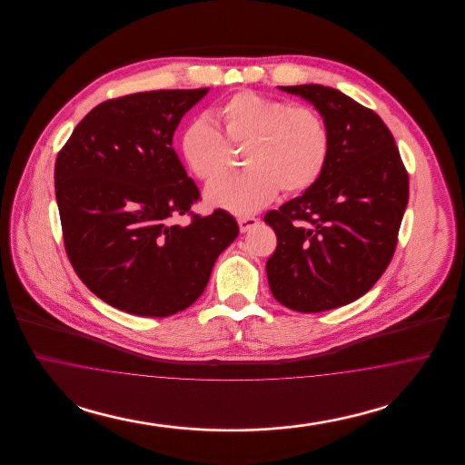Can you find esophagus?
<instances>
[{"label":"esophagus","instance_id":"34e87169","mask_svg":"<svg viewBox=\"0 0 465 465\" xmlns=\"http://www.w3.org/2000/svg\"><path fill=\"white\" fill-rule=\"evenodd\" d=\"M260 223V220L258 218H254V216H241L239 218V226H241V232H249L251 228H254L256 224Z\"/></svg>","mask_w":465,"mask_h":465}]
</instances>
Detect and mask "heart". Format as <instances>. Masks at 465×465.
<instances>
[{
    "label": "heart",
    "instance_id": "1",
    "mask_svg": "<svg viewBox=\"0 0 465 465\" xmlns=\"http://www.w3.org/2000/svg\"><path fill=\"white\" fill-rule=\"evenodd\" d=\"M214 114L223 134L205 116L183 133L181 153L190 171L205 183L214 181L230 167L232 146H243L247 167L207 186L209 203L251 214L275 199L279 188L286 193L305 192L324 173L331 135L312 106L241 90L220 103Z\"/></svg>",
    "mask_w": 465,
    "mask_h": 465
}]
</instances>
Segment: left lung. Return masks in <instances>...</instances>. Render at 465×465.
Segmentation results:
<instances>
[{
    "label": "left lung",
    "instance_id": "1",
    "mask_svg": "<svg viewBox=\"0 0 465 465\" xmlns=\"http://www.w3.org/2000/svg\"><path fill=\"white\" fill-rule=\"evenodd\" d=\"M281 90L302 95L322 114L331 152L302 197L265 214L277 235L266 262L268 284L288 309H338L366 294L391 263L408 205V173L375 111L331 87Z\"/></svg>",
    "mask_w": 465,
    "mask_h": 465
}]
</instances>
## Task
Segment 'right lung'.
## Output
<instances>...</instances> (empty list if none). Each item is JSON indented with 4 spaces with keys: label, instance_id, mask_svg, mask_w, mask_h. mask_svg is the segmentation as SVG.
Returning <instances> with one entry per match:
<instances>
[{
    "label": "right lung",
    "instance_id": "right-lung-1",
    "mask_svg": "<svg viewBox=\"0 0 465 465\" xmlns=\"http://www.w3.org/2000/svg\"><path fill=\"white\" fill-rule=\"evenodd\" d=\"M209 89L137 92L101 103L55 160L67 258L114 309L167 317L188 309L239 235L232 214L192 213L199 188L173 148L184 113ZM186 213L191 223L176 220Z\"/></svg>",
    "mask_w": 465,
    "mask_h": 465
}]
</instances>
